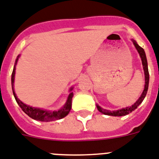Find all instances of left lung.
<instances>
[{
    "label": "left lung",
    "instance_id": "left-lung-1",
    "mask_svg": "<svg viewBox=\"0 0 159 159\" xmlns=\"http://www.w3.org/2000/svg\"><path fill=\"white\" fill-rule=\"evenodd\" d=\"M133 44L135 46L136 49L140 55V57L141 59V62H142V65H143V69H144V73H145V87H144L143 92L141 93L140 98L136 101V102L134 104H133L132 106L128 107H125V108L119 109L116 111H109L106 110V109L102 108L101 107L98 106V104H96V107L98 110L100 112L102 113L104 115H107V116H126V115L131 113L132 111L137 108V107L141 104L142 101L145 98V95L147 94L148 87H149V80H150V76H149V70H148V64H147V59H146V56H145V52L144 49L140 47L139 45L137 44V43L136 42V40L134 39H132Z\"/></svg>",
    "mask_w": 159,
    "mask_h": 159
}]
</instances>
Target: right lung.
I'll list each match as a JSON object with an SVG mask.
<instances>
[{
  "label": "right lung",
  "instance_id": "add662e5",
  "mask_svg": "<svg viewBox=\"0 0 159 159\" xmlns=\"http://www.w3.org/2000/svg\"><path fill=\"white\" fill-rule=\"evenodd\" d=\"M20 55H18L17 59L15 61V64H14V69H13V73H12L11 76V84H12V90H13V94H14V98H15L16 102H18V104L22 108L24 112L26 113L27 116L30 117V118L34 119L35 120L43 121V122H48V121L57 120H61V119L64 118L67 116L69 113L72 107V98H73V94L72 91L73 87L69 89V94L68 96L66 102L65 103L61 109L58 111H48L45 110L43 108H39V107H33L29 105L25 104L24 102H22L19 98H18L17 95H16L15 92H14V76H15V69H16V65L18 63V58H19Z\"/></svg>",
  "mask_w": 159,
  "mask_h": 159
}]
</instances>
